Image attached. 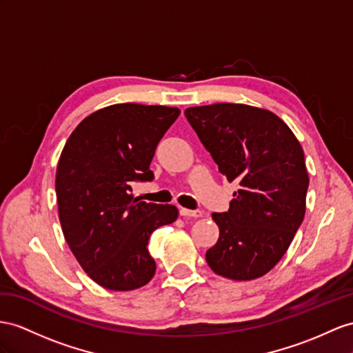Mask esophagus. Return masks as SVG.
<instances>
[{
    "mask_svg": "<svg viewBox=\"0 0 353 353\" xmlns=\"http://www.w3.org/2000/svg\"><path fill=\"white\" fill-rule=\"evenodd\" d=\"M180 216H185V218H200L203 216V213L200 210H189V209H180Z\"/></svg>",
    "mask_w": 353,
    "mask_h": 353,
    "instance_id": "1",
    "label": "esophagus"
}]
</instances>
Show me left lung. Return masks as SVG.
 Segmentation results:
<instances>
[{
	"mask_svg": "<svg viewBox=\"0 0 353 353\" xmlns=\"http://www.w3.org/2000/svg\"><path fill=\"white\" fill-rule=\"evenodd\" d=\"M185 116L221 173L239 183L230 210L212 214L219 239L207 264L231 280L267 274L304 219L309 174L300 141L279 116L246 104L189 107Z\"/></svg>",
	"mask_w": 353,
	"mask_h": 353,
	"instance_id": "8db88e82",
	"label": "left lung"
}]
</instances>
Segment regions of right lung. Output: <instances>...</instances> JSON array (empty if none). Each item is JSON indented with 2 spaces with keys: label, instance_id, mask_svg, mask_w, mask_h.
<instances>
[{
  "label": "right lung",
  "instance_id": "obj_1",
  "mask_svg": "<svg viewBox=\"0 0 353 353\" xmlns=\"http://www.w3.org/2000/svg\"><path fill=\"white\" fill-rule=\"evenodd\" d=\"M179 114L177 107L108 105L85 117L62 149L55 179L62 232L86 274L110 291L150 282V234L177 219L176 205L131 192L153 179L152 158Z\"/></svg>",
  "mask_w": 353,
  "mask_h": 353
}]
</instances>
